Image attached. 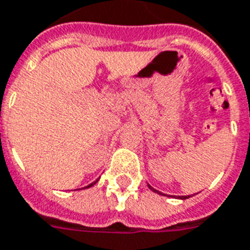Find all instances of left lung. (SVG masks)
<instances>
[{
    "mask_svg": "<svg viewBox=\"0 0 250 250\" xmlns=\"http://www.w3.org/2000/svg\"><path fill=\"white\" fill-rule=\"evenodd\" d=\"M148 188H150V190H152V191H155V193H158V194H162V193H161V191H158V190H155V188H151L150 185H148ZM179 198H181V199H186V198H188V195H182V197H179Z\"/></svg>",
    "mask_w": 250,
    "mask_h": 250,
    "instance_id": "1",
    "label": "left lung"
}]
</instances>
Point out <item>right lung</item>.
Returning a JSON list of instances; mask_svg holds the SVG:
<instances>
[{
    "mask_svg": "<svg viewBox=\"0 0 250 250\" xmlns=\"http://www.w3.org/2000/svg\"><path fill=\"white\" fill-rule=\"evenodd\" d=\"M96 182H98V181H96ZM96 182H92V184H91V185H88V186H85V188H91V186H93V185L96 184Z\"/></svg>",
    "mask_w": 250,
    "mask_h": 250,
    "instance_id": "add662e5",
    "label": "right lung"
}]
</instances>
